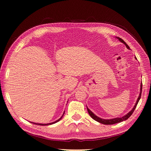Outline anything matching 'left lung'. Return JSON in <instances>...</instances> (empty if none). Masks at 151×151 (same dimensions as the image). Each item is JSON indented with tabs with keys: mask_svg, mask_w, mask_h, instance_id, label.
<instances>
[{
	"mask_svg": "<svg viewBox=\"0 0 151 151\" xmlns=\"http://www.w3.org/2000/svg\"><path fill=\"white\" fill-rule=\"evenodd\" d=\"M116 38L121 42L124 43V44L126 45V47H127V48H128V49H130V47H129V45H128L127 43L124 41L123 40H122V39H121V38H119V37H116ZM135 58H136V57H135ZM142 88V84L141 83V84H140V94H139V97H138V99H137V101L136 102V103H135V104H134V107H133V108H132V109L131 110V111L129 112V113H127L126 115L123 116L122 117H121V118H114V119H103L100 118V117H98L97 116H96L95 114H94L91 111H90V109H88V107L86 106V107H87V111H88L89 115H90L92 117V118H93L94 120V121H96L97 122H100V123H102V124H113L119 123V122H121L123 121H126L127 119H129V117L132 115V114L133 113V112L134 111L135 108H136V107H137V104H138V103H139V101L140 100V97H141Z\"/></svg>",
	"mask_w": 151,
	"mask_h": 151,
	"instance_id": "left-lung-1",
	"label": "left lung"
}]
</instances>
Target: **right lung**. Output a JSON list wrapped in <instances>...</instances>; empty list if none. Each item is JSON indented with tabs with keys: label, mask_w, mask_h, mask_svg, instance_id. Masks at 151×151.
Returning a JSON list of instances; mask_svg holds the SVG:
<instances>
[{
	"label": "right lung",
	"mask_w": 151,
	"mask_h": 151,
	"mask_svg": "<svg viewBox=\"0 0 151 151\" xmlns=\"http://www.w3.org/2000/svg\"><path fill=\"white\" fill-rule=\"evenodd\" d=\"M64 113H65V112H64ZM64 113H63V115H64ZM63 115L60 117V118L59 119H58L57 121H55V122H51V123H48V124H40V123H35V122H32V123H33V124H38V125H48V124H55V123H56V122H58L60 121V120L62 119V117L63 116Z\"/></svg>",
	"instance_id": "obj_1"
}]
</instances>
